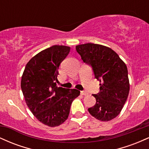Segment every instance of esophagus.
<instances>
[{
	"mask_svg": "<svg viewBox=\"0 0 149 149\" xmlns=\"http://www.w3.org/2000/svg\"><path fill=\"white\" fill-rule=\"evenodd\" d=\"M80 95H84V96H86V95H88V93L86 91H80Z\"/></svg>",
	"mask_w": 149,
	"mask_h": 149,
	"instance_id": "34e87169",
	"label": "esophagus"
}]
</instances>
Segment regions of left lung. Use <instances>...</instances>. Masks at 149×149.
<instances>
[{"label": "left lung", "instance_id": "left-lung-1", "mask_svg": "<svg viewBox=\"0 0 149 149\" xmlns=\"http://www.w3.org/2000/svg\"><path fill=\"white\" fill-rule=\"evenodd\" d=\"M82 60L92 66L100 81V92L93 95L96 103L88 109L95 118L109 121L119 115L130 91L127 66L110 47L94 43L77 45Z\"/></svg>", "mask_w": 149, "mask_h": 149}]
</instances>
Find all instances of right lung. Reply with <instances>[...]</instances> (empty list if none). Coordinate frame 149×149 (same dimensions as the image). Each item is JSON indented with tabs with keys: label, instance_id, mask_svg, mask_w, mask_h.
Returning <instances> with one entry per match:
<instances>
[{
	"label": "right lung",
	"instance_id": "1",
	"mask_svg": "<svg viewBox=\"0 0 149 149\" xmlns=\"http://www.w3.org/2000/svg\"><path fill=\"white\" fill-rule=\"evenodd\" d=\"M70 47L53 45L30 59L22 77L21 88L26 103L40 123L56 127L68 118L70 108L80 95L76 89L58 87L59 66Z\"/></svg>",
	"mask_w": 149,
	"mask_h": 149
}]
</instances>
